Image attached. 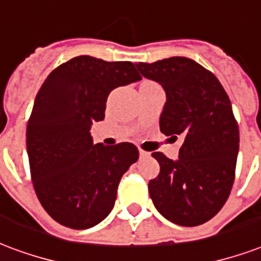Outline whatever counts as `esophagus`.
I'll use <instances>...</instances> for the list:
<instances>
[{
    "label": "esophagus",
    "mask_w": 261,
    "mask_h": 261,
    "mask_svg": "<svg viewBox=\"0 0 261 261\" xmlns=\"http://www.w3.org/2000/svg\"><path fill=\"white\" fill-rule=\"evenodd\" d=\"M139 156L142 157V159H146V157H150V153L145 152L142 149H139Z\"/></svg>",
    "instance_id": "1"
}]
</instances>
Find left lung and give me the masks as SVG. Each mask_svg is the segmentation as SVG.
Segmentation results:
<instances>
[{
    "label": "left lung",
    "instance_id": "1",
    "mask_svg": "<svg viewBox=\"0 0 261 261\" xmlns=\"http://www.w3.org/2000/svg\"><path fill=\"white\" fill-rule=\"evenodd\" d=\"M135 65L166 91L160 131L184 138L176 160L152 153L160 174L149 182L150 198L172 223H205L222 210L234 184L240 131L230 98L214 73L188 57Z\"/></svg>",
    "mask_w": 261,
    "mask_h": 261
}]
</instances>
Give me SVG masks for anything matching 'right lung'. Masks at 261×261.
Wrapping results in <instances>:
<instances>
[{"label":"right lung","instance_id":"right-lung-1","mask_svg":"<svg viewBox=\"0 0 261 261\" xmlns=\"http://www.w3.org/2000/svg\"><path fill=\"white\" fill-rule=\"evenodd\" d=\"M138 81L130 61L77 56L51 71L38 91L27 124L30 170L38 200L60 224L90 228L113 210L138 149L94 144L90 128L105 117L109 93Z\"/></svg>","mask_w":261,"mask_h":261}]
</instances>
